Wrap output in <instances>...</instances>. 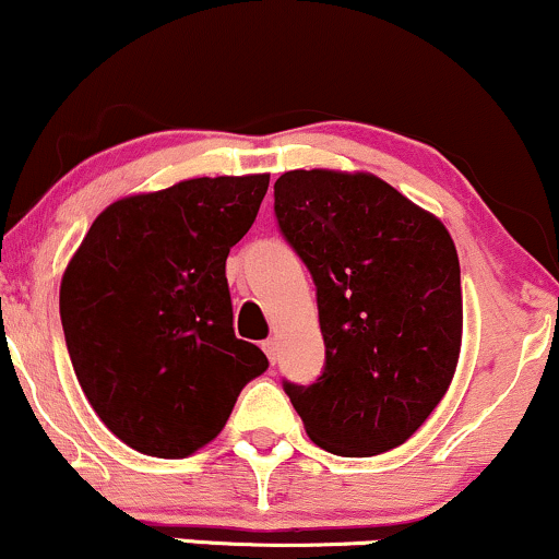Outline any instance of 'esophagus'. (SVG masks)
Segmentation results:
<instances>
[{
	"mask_svg": "<svg viewBox=\"0 0 559 559\" xmlns=\"http://www.w3.org/2000/svg\"><path fill=\"white\" fill-rule=\"evenodd\" d=\"M263 350H265L267 361L275 364V358H278V341H275V337H271V341H265L263 343Z\"/></svg>",
	"mask_w": 559,
	"mask_h": 559,
	"instance_id": "obj_1",
	"label": "esophagus"
}]
</instances>
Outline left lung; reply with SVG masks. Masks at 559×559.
<instances>
[{
	"label": "left lung",
	"mask_w": 559,
	"mask_h": 559,
	"mask_svg": "<svg viewBox=\"0 0 559 559\" xmlns=\"http://www.w3.org/2000/svg\"><path fill=\"white\" fill-rule=\"evenodd\" d=\"M281 235L312 273L324 337L314 384L284 390L317 447L373 456L405 443L454 379L462 273L428 211L369 173L292 169L275 180Z\"/></svg>",
	"instance_id": "obj_1"
}]
</instances>
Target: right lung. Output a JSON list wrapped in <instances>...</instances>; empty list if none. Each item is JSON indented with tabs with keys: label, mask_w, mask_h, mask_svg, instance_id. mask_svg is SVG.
Returning a JSON list of instances; mask_svg holds the SVG:
<instances>
[{
	"label": "right lung",
	"mask_w": 559,
	"mask_h": 559,
	"mask_svg": "<svg viewBox=\"0 0 559 559\" xmlns=\"http://www.w3.org/2000/svg\"><path fill=\"white\" fill-rule=\"evenodd\" d=\"M271 175L195 178L110 203L61 278L69 358L112 433L182 459L222 433L267 369L231 328L227 255L255 222Z\"/></svg>",
	"instance_id": "1"
}]
</instances>
